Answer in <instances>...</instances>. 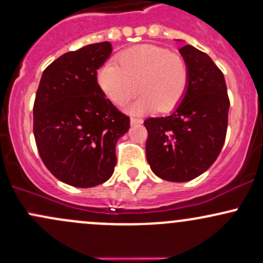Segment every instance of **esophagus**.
I'll use <instances>...</instances> for the list:
<instances>
[{
    "mask_svg": "<svg viewBox=\"0 0 263 263\" xmlns=\"http://www.w3.org/2000/svg\"><path fill=\"white\" fill-rule=\"evenodd\" d=\"M141 123H142V120H140V118H135V117H131V125H132V126L141 125Z\"/></svg>",
    "mask_w": 263,
    "mask_h": 263,
    "instance_id": "obj_1",
    "label": "esophagus"
}]
</instances>
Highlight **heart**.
<instances>
[{
	"label": "heart",
	"mask_w": 263,
	"mask_h": 263,
	"mask_svg": "<svg viewBox=\"0 0 263 263\" xmlns=\"http://www.w3.org/2000/svg\"><path fill=\"white\" fill-rule=\"evenodd\" d=\"M99 72V85L117 106L128 102L138 89L142 96L129 107L143 114L160 107L171 111L180 105L189 87V66L182 56L155 45H141L118 54Z\"/></svg>",
	"instance_id": "1"
}]
</instances>
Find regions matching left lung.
I'll return each mask as SVG.
<instances>
[{
	"instance_id": "8db88e82",
	"label": "left lung",
	"mask_w": 263,
	"mask_h": 263,
	"mask_svg": "<svg viewBox=\"0 0 263 263\" xmlns=\"http://www.w3.org/2000/svg\"><path fill=\"white\" fill-rule=\"evenodd\" d=\"M181 56L189 66V87L170 116L145 121L146 156L156 176L186 182L212 166L224 143L230 100L226 81L211 57L184 45Z\"/></svg>"
}]
</instances>
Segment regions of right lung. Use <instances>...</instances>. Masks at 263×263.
<instances>
[{
    "mask_svg": "<svg viewBox=\"0 0 263 263\" xmlns=\"http://www.w3.org/2000/svg\"><path fill=\"white\" fill-rule=\"evenodd\" d=\"M112 52L109 42L62 54L43 71L33 105V135L48 171L73 187L108 180L116 143L129 117L112 105L97 82V70Z\"/></svg>",
    "mask_w": 263,
    "mask_h": 263,
    "instance_id": "right-lung-1",
    "label": "right lung"
}]
</instances>
